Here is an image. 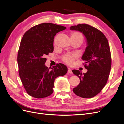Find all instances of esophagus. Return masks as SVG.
Instances as JSON below:
<instances>
[{"label":"esophagus","mask_w":124,"mask_h":124,"mask_svg":"<svg viewBox=\"0 0 124 124\" xmlns=\"http://www.w3.org/2000/svg\"><path fill=\"white\" fill-rule=\"evenodd\" d=\"M68 73H72V70L70 68H68Z\"/></svg>","instance_id":"1"}]
</instances>
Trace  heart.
<instances>
[{"instance_id":"b5f03b06","label":"heart","mask_w":124,"mask_h":124,"mask_svg":"<svg viewBox=\"0 0 124 124\" xmlns=\"http://www.w3.org/2000/svg\"><path fill=\"white\" fill-rule=\"evenodd\" d=\"M71 38L73 39H77L83 42V36L81 33L77 32V31H75V32H72L71 34ZM76 57V55L75 54H68L64 55L62 57L63 61L65 62L67 64H71L73 61Z\"/></svg>"}]
</instances>
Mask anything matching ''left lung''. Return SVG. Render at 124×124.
<instances>
[{
  "mask_svg": "<svg viewBox=\"0 0 124 124\" xmlns=\"http://www.w3.org/2000/svg\"><path fill=\"white\" fill-rule=\"evenodd\" d=\"M70 29L83 33L87 45L81 57L87 72L81 73L80 71L72 70L73 74L80 79V83L73 91L83 98H91L102 91L109 78L111 56L108 41L101 31L88 24H80Z\"/></svg>",
  "mask_w": 124,
  "mask_h": 124,
  "instance_id": "left-lung-1",
  "label": "left lung"
}]
</instances>
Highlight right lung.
I'll list each match as a JSON object with an SVG mask.
<instances>
[{"instance_id":"obj_1","label":"right lung","mask_w":124,"mask_h":124,"mask_svg":"<svg viewBox=\"0 0 124 124\" xmlns=\"http://www.w3.org/2000/svg\"><path fill=\"white\" fill-rule=\"evenodd\" d=\"M65 29L53 23H41L31 28L23 35L17 63L21 80L29 95L37 99L51 95L55 78L67 73L68 68L62 63L51 69L45 65V56L53 52L54 37Z\"/></svg>"}]
</instances>
